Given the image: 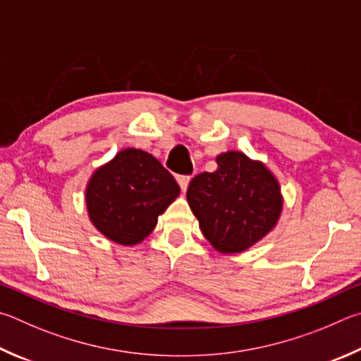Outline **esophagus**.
Segmentation results:
<instances>
[{
  "label": "esophagus",
  "mask_w": 361,
  "mask_h": 361,
  "mask_svg": "<svg viewBox=\"0 0 361 361\" xmlns=\"http://www.w3.org/2000/svg\"><path fill=\"white\" fill-rule=\"evenodd\" d=\"M177 182H179L182 192H187L188 184H190V176H179L177 177Z\"/></svg>",
  "instance_id": "1"
}]
</instances>
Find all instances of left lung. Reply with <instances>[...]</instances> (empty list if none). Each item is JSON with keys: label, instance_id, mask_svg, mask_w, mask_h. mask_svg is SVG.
Listing matches in <instances>:
<instances>
[{"label": "left lung", "instance_id": "left-lung-1", "mask_svg": "<svg viewBox=\"0 0 361 361\" xmlns=\"http://www.w3.org/2000/svg\"><path fill=\"white\" fill-rule=\"evenodd\" d=\"M214 173L195 176L187 201L204 238L220 254H239L263 239L281 217L283 198L279 180L243 152L217 158Z\"/></svg>", "mask_w": 361, "mask_h": 361}]
</instances>
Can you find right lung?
Masks as SVG:
<instances>
[{"label": "right lung", "mask_w": 361, "mask_h": 361, "mask_svg": "<svg viewBox=\"0 0 361 361\" xmlns=\"http://www.w3.org/2000/svg\"><path fill=\"white\" fill-rule=\"evenodd\" d=\"M179 193L173 174L154 155L128 147L92 174L85 203L101 235L117 244L136 245L154 231L158 216Z\"/></svg>", "instance_id": "obj_1"}]
</instances>
